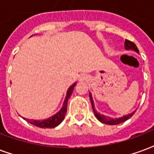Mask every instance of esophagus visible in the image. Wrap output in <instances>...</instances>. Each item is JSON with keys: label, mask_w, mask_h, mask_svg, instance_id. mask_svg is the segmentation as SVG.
<instances>
[{"label": "esophagus", "mask_w": 154, "mask_h": 154, "mask_svg": "<svg viewBox=\"0 0 154 154\" xmlns=\"http://www.w3.org/2000/svg\"><path fill=\"white\" fill-rule=\"evenodd\" d=\"M86 80V76L85 74H82V75H81L80 77H79V82H84V81Z\"/></svg>", "instance_id": "1"}]
</instances>
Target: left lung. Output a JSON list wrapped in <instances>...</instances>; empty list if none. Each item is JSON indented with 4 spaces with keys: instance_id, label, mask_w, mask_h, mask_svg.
I'll list each match as a JSON object with an SVG mask.
<instances>
[{
    "instance_id": "obj_1",
    "label": "left lung",
    "mask_w": 154,
    "mask_h": 154,
    "mask_svg": "<svg viewBox=\"0 0 154 154\" xmlns=\"http://www.w3.org/2000/svg\"><path fill=\"white\" fill-rule=\"evenodd\" d=\"M124 47L126 50H132V51H135L136 53L139 54V50H138L137 46L135 45V44L134 42H131V41H128V40H125V42H124ZM90 99H91V102L92 109H93V112H94L95 117L97 118L98 120L101 122L102 123L107 124V125H118V124H120L122 122H124L125 121L128 120L129 118H131L133 116V114L135 112V111H133L131 113H129V114L125 115L123 117H121V118H110V117H106L104 115L100 114L99 112L95 110L94 109V100H93V98H92L91 93H90Z\"/></svg>"
}]
</instances>
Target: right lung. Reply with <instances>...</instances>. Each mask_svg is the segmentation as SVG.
Masks as SVG:
<instances>
[{
  "label": "right lung",
  "instance_id": "add662e5",
  "mask_svg": "<svg viewBox=\"0 0 154 154\" xmlns=\"http://www.w3.org/2000/svg\"><path fill=\"white\" fill-rule=\"evenodd\" d=\"M77 82L73 83L69 88L68 89L67 91V94H66L65 100L63 101V106L61 109H60L59 112L55 113L53 116H51L47 119H44V120H33V119H28V118H23L25 121L28 122L29 123H31L32 125H34V126H37V127H41V128H54V127H56L57 126H59L61 122H63V120L64 119V117H65L66 112H67V105H68V99L71 96L72 93L73 91L74 86H76Z\"/></svg>",
  "mask_w": 154,
  "mask_h": 154
}]
</instances>
